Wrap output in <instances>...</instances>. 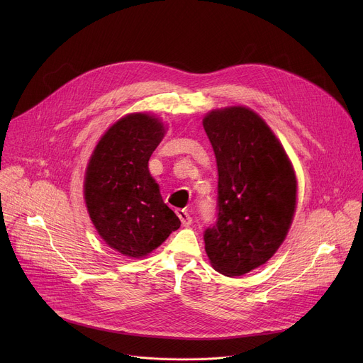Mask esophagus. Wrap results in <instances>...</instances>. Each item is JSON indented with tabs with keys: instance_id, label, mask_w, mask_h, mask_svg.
I'll list each match as a JSON object with an SVG mask.
<instances>
[{
	"instance_id": "34e87169",
	"label": "esophagus",
	"mask_w": 363,
	"mask_h": 363,
	"mask_svg": "<svg viewBox=\"0 0 363 363\" xmlns=\"http://www.w3.org/2000/svg\"><path fill=\"white\" fill-rule=\"evenodd\" d=\"M177 216L179 217V220H181V223H182V225L184 227H188V225H191V223H192V218H191V216L188 214V211L186 210H177Z\"/></svg>"
}]
</instances>
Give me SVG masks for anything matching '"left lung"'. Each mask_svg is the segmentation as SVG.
I'll return each instance as SVG.
<instances>
[{"instance_id":"left-lung-1","label":"left lung","mask_w":363,"mask_h":363,"mask_svg":"<svg viewBox=\"0 0 363 363\" xmlns=\"http://www.w3.org/2000/svg\"><path fill=\"white\" fill-rule=\"evenodd\" d=\"M218 168L217 221L205 251L221 274L242 276L267 263L284 241L296 210L297 181L281 143L248 108L203 118Z\"/></svg>"}]
</instances>
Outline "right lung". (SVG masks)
Segmentation results:
<instances>
[{
    "label": "right lung",
    "mask_w": 363,
    "mask_h": 363,
    "mask_svg": "<svg viewBox=\"0 0 363 363\" xmlns=\"http://www.w3.org/2000/svg\"><path fill=\"white\" fill-rule=\"evenodd\" d=\"M164 135L158 118L128 115L101 136L86 169L84 199L93 225L109 247L130 258L147 255L181 227L147 168Z\"/></svg>",
    "instance_id": "obj_1"
}]
</instances>
